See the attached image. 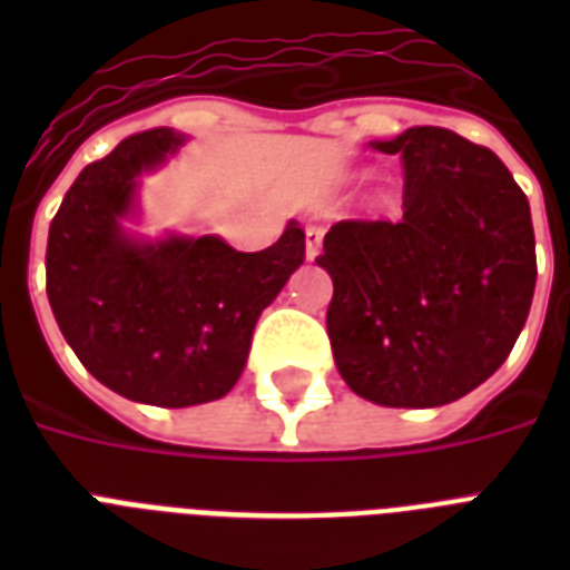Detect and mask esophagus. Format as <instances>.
Instances as JSON below:
<instances>
[{
	"label": "esophagus",
	"instance_id": "obj_1",
	"mask_svg": "<svg viewBox=\"0 0 570 570\" xmlns=\"http://www.w3.org/2000/svg\"><path fill=\"white\" fill-rule=\"evenodd\" d=\"M304 254H307V259H316L322 254V230L320 227H307V233H304Z\"/></svg>",
	"mask_w": 570,
	"mask_h": 570
}]
</instances>
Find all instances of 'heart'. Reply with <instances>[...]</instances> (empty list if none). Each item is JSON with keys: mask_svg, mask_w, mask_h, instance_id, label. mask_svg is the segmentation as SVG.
I'll return each instance as SVG.
<instances>
[{"mask_svg": "<svg viewBox=\"0 0 570 570\" xmlns=\"http://www.w3.org/2000/svg\"><path fill=\"white\" fill-rule=\"evenodd\" d=\"M379 197H384V191H379Z\"/></svg>", "mask_w": 570, "mask_h": 570, "instance_id": "heart-1", "label": "heart"}]
</instances>
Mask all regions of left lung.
Instances as JSON below:
<instances>
[{
    "mask_svg": "<svg viewBox=\"0 0 570 570\" xmlns=\"http://www.w3.org/2000/svg\"><path fill=\"white\" fill-rule=\"evenodd\" d=\"M373 147L402 156L405 213L325 233L316 263L334 281V364L375 405H446L503 366L530 316V200L488 147L450 129L411 127Z\"/></svg>",
    "mask_w": 570,
    "mask_h": 570,
    "instance_id": "8db88e82",
    "label": "left lung"
}]
</instances>
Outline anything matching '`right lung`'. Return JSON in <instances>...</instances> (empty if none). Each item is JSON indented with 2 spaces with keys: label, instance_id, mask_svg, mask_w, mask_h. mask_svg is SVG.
<instances>
[{
  "label": "right lung",
  "instance_id": "right-lung-1",
  "mask_svg": "<svg viewBox=\"0 0 570 570\" xmlns=\"http://www.w3.org/2000/svg\"><path fill=\"white\" fill-rule=\"evenodd\" d=\"M183 145L186 136L168 127L124 138L76 177L47 242L49 307L67 346L100 384L159 407L230 393L259 313L304 263L298 222L254 254L215 233H129L138 177Z\"/></svg>",
  "mask_w": 570,
  "mask_h": 570
}]
</instances>
